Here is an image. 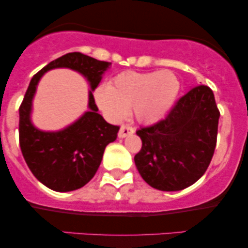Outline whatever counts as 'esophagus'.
Returning a JSON list of instances; mask_svg holds the SVG:
<instances>
[{"instance_id": "obj_1", "label": "esophagus", "mask_w": 248, "mask_h": 248, "mask_svg": "<svg viewBox=\"0 0 248 248\" xmlns=\"http://www.w3.org/2000/svg\"><path fill=\"white\" fill-rule=\"evenodd\" d=\"M134 133V128L128 126V124H122L119 130V138H126V136L130 135Z\"/></svg>"}]
</instances>
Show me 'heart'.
<instances>
[{"label": "heart", "mask_w": 248, "mask_h": 248, "mask_svg": "<svg viewBox=\"0 0 248 248\" xmlns=\"http://www.w3.org/2000/svg\"><path fill=\"white\" fill-rule=\"evenodd\" d=\"M181 84L169 70L153 72L127 71L118 75L109 86L95 91L99 107L114 120H122L133 106L136 120L152 124L169 112L177 99Z\"/></svg>", "instance_id": "b5f03b06"}]
</instances>
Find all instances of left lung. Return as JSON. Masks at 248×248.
Listing matches in <instances>:
<instances>
[{
	"label": "left lung",
	"mask_w": 248,
	"mask_h": 248,
	"mask_svg": "<svg viewBox=\"0 0 248 248\" xmlns=\"http://www.w3.org/2000/svg\"><path fill=\"white\" fill-rule=\"evenodd\" d=\"M219 116L212 90L198 85L175 102L166 118L136 130L142 148L134 161L141 177L161 191L196 183L215 154Z\"/></svg>",
	"instance_id": "left-lung-1"
}]
</instances>
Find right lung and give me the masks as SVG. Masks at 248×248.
I'll use <instances>...</instances> for the list:
<instances>
[{
  "label": "right lung",
  "mask_w": 248,
  "mask_h": 248,
  "mask_svg": "<svg viewBox=\"0 0 248 248\" xmlns=\"http://www.w3.org/2000/svg\"><path fill=\"white\" fill-rule=\"evenodd\" d=\"M109 65L80 52H71L49 62L31 79L19 106V147L33 176L51 190L73 191L87 184L100 166L105 148L115 141L120 127L108 124L99 114L90 91V110L78 122L61 132L38 131L30 120L36 84L46 70L67 67L87 78L94 91Z\"/></svg>",
  "instance_id": "right-lung-1"
}]
</instances>
